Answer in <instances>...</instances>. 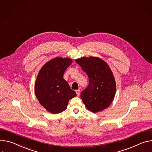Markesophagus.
Returning <instances> with one entry per match:
<instances>
[{"label":"esophagus","mask_w":152,"mask_h":152,"mask_svg":"<svg viewBox=\"0 0 152 152\" xmlns=\"http://www.w3.org/2000/svg\"><path fill=\"white\" fill-rule=\"evenodd\" d=\"M75 92H76V94H77V95L78 96L80 94V90H76L75 91Z\"/></svg>","instance_id":"34e87169"}]
</instances>
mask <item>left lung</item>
I'll return each instance as SVG.
<instances>
[{
  "label": "left lung",
  "instance_id": "left-lung-1",
  "mask_svg": "<svg viewBox=\"0 0 152 152\" xmlns=\"http://www.w3.org/2000/svg\"><path fill=\"white\" fill-rule=\"evenodd\" d=\"M86 72L88 88L81 92V98L86 107L93 113L102 111L112 103L116 92V82L108 64L97 57H83L75 60Z\"/></svg>",
  "mask_w": 152,
  "mask_h": 152
}]
</instances>
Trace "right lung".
<instances>
[{
  "label": "right lung",
  "instance_id": "obj_1",
  "mask_svg": "<svg viewBox=\"0 0 152 152\" xmlns=\"http://www.w3.org/2000/svg\"><path fill=\"white\" fill-rule=\"evenodd\" d=\"M72 63L70 58L57 57L46 62L37 75L35 94L40 104L50 113L63 112L69 100L77 96L63 78L64 71Z\"/></svg>",
  "mask_w": 152,
  "mask_h": 152
}]
</instances>
